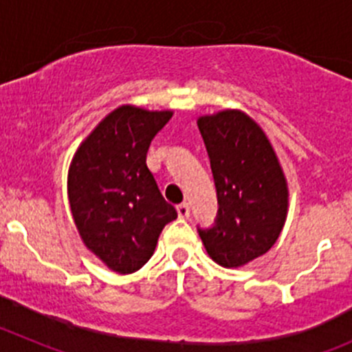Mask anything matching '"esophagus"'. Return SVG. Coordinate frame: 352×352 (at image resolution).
<instances>
[{"label": "esophagus", "instance_id": "1", "mask_svg": "<svg viewBox=\"0 0 352 352\" xmlns=\"http://www.w3.org/2000/svg\"><path fill=\"white\" fill-rule=\"evenodd\" d=\"M177 213H179L180 218H187L190 213V208H189V203H180L179 206H177Z\"/></svg>", "mask_w": 352, "mask_h": 352}]
</instances>
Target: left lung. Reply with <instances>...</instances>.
<instances>
[{
    "label": "left lung",
    "instance_id": "8db88e82",
    "mask_svg": "<svg viewBox=\"0 0 352 352\" xmlns=\"http://www.w3.org/2000/svg\"><path fill=\"white\" fill-rule=\"evenodd\" d=\"M218 197V217L201 230L206 252L225 268H239L270 251L289 208V187L270 139L241 110L197 118Z\"/></svg>",
    "mask_w": 352,
    "mask_h": 352
}]
</instances>
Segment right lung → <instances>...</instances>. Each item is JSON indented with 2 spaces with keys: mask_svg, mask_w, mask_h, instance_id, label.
Here are the masks:
<instances>
[{
  "mask_svg": "<svg viewBox=\"0 0 352 352\" xmlns=\"http://www.w3.org/2000/svg\"><path fill=\"white\" fill-rule=\"evenodd\" d=\"M172 115L122 104L72 158L67 190L75 227L85 248L117 274L148 263L163 227L177 218L146 165L153 138Z\"/></svg>",
  "mask_w": 352,
  "mask_h": 352,
  "instance_id": "add662e5",
  "label": "right lung"
}]
</instances>
